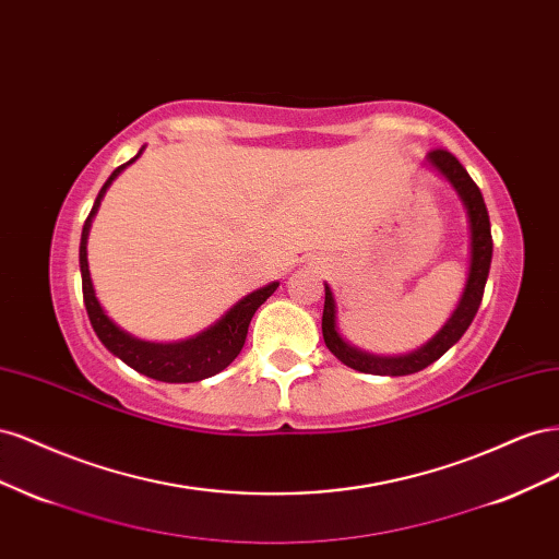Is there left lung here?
Returning a JSON list of instances; mask_svg holds the SVG:
<instances>
[{
	"mask_svg": "<svg viewBox=\"0 0 559 559\" xmlns=\"http://www.w3.org/2000/svg\"><path fill=\"white\" fill-rule=\"evenodd\" d=\"M433 170L441 175L454 193L460 195L466 222H468V275L464 292L460 296V302L452 310L450 319L441 326L431 341H427L421 347L408 352V354H394V357H382V354H370L366 349L354 347L347 343L341 329H337V308L331 286L324 284V314H321V333H324L326 347L341 359L345 366L359 370V373H373V376H411L417 370L431 366L436 359H441L443 354L460 341L471 326L473 317H476L485 282L489 275V263H492V230H489V214L485 207L483 193L464 170V165L456 160L450 151L436 148L429 151L427 160Z\"/></svg>",
	"mask_w": 559,
	"mask_h": 559,
	"instance_id": "left-lung-1",
	"label": "left lung"
}]
</instances>
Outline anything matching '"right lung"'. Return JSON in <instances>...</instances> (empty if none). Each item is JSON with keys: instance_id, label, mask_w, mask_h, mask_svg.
<instances>
[{"instance_id": "right-lung-1", "label": "right lung", "mask_w": 559, "mask_h": 559, "mask_svg": "<svg viewBox=\"0 0 559 559\" xmlns=\"http://www.w3.org/2000/svg\"><path fill=\"white\" fill-rule=\"evenodd\" d=\"M142 151L144 146L140 148L138 156L130 158L121 167H116L111 177L105 181L103 189H99L95 205L86 218V224H83L81 247H79L83 302H86V312L93 324V331L97 333L99 341H103V345L114 354V357H118L123 364L138 370V373L160 382H200L222 373V370L238 357L245 345L247 329L253 312H257L263 302L275 294L280 282H270L261 286V289L247 294L245 298L235 302L222 319H216L212 326L191 337H186V341L151 343V341H142V337H134L132 333L118 326L116 321L105 312L103 302H99L95 296V286L88 270V233L93 226V218L99 210V202H103L111 181L121 175L128 165L138 160L142 156Z\"/></svg>"}]
</instances>
